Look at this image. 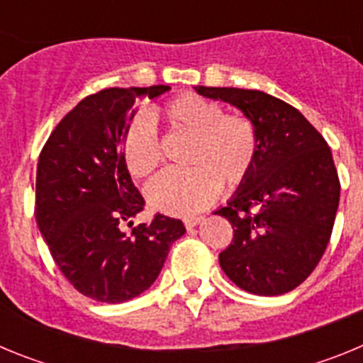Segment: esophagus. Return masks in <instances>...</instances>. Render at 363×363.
Listing matches in <instances>:
<instances>
[{
  "instance_id": "1",
  "label": "esophagus",
  "mask_w": 363,
  "mask_h": 363,
  "mask_svg": "<svg viewBox=\"0 0 363 363\" xmlns=\"http://www.w3.org/2000/svg\"><path fill=\"white\" fill-rule=\"evenodd\" d=\"M201 220H203L201 216H187V218H184V223L187 229H194V227H196Z\"/></svg>"
}]
</instances>
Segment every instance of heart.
Returning <instances> with one entry per match:
<instances>
[{"label": "heart", "mask_w": 363, "mask_h": 363, "mask_svg": "<svg viewBox=\"0 0 363 363\" xmlns=\"http://www.w3.org/2000/svg\"><path fill=\"white\" fill-rule=\"evenodd\" d=\"M160 118L174 133L189 136L182 171H165L145 187L150 209L192 214L245 179L255 163L258 138L251 120L225 114L218 104L198 94H182L160 108ZM121 154L134 178H147L162 162L158 136L147 116L134 118L123 134Z\"/></svg>", "instance_id": "heart-1"}]
</instances>
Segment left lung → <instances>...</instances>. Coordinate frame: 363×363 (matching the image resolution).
<instances>
[{"label":"left lung","instance_id":"left-lung-1","mask_svg":"<svg viewBox=\"0 0 363 363\" xmlns=\"http://www.w3.org/2000/svg\"><path fill=\"white\" fill-rule=\"evenodd\" d=\"M255 125V163L225 207L233 243L220 252L227 277L247 293L278 296L309 277L331 238L340 201L333 154L300 111L262 91L194 86Z\"/></svg>","mask_w":363,"mask_h":363}]
</instances>
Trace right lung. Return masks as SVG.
<instances>
[{"mask_svg": "<svg viewBox=\"0 0 363 363\" xmlns=\"http://www.w3.org/2000/svg\"><path fill=\"white\" fill-rule=\"evenodd\" d=\"M169 85L105 89L63 118L40 154L36 220L54 262L82 294L105 303L140 296L156 281L169 249L185 234L182 220L156 214L133 233L143 198L125 167L121 142L136 99Z\"/></svg>", "mask_w": 363, "mask_h": 363, "instance_id": "right-lung-1", "label": "right lung"}]
</instances>
